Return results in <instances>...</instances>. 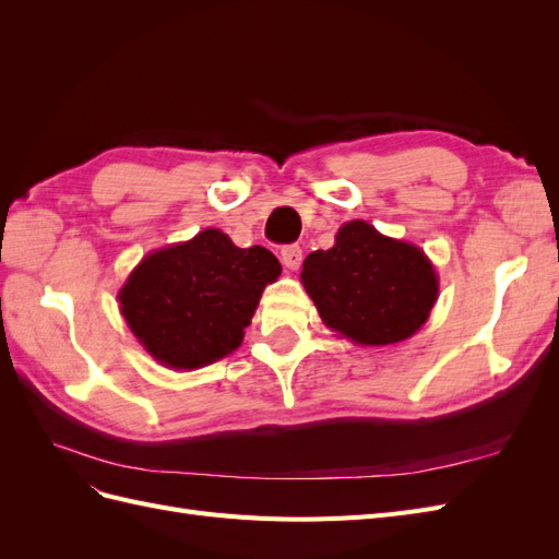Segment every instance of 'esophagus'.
Returning <instances> with one entry per match:
<instances>
[{
    "mask_svg": "<svg viewBox=\"0 0 559 559\" xmlns=\"http://www.w3.org/2000/svg\"><path fill=\"white\" fill-rule=\"evenodd\" d=\"M282 263L289 270H298L302 263V249L298 245L282 247Z\"/></svg>",
    "mask_w": 559,
    "mask_h": 559,
    "instance_id": "obj_1",
    "label": "esophagus"
}]
</instances>
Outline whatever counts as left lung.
<instances>
[{
    "instance_id": "8db88e82",
    "label": "left lung",
    "mask_w": 559,
    "mask_h": 559,
    "mask_svg": "<svg viewBox=\"0 0 559 559\" xmlns=\"http://www.w3.org/2000/svg\"><path fill=\"white\" fill-rule=\"evenodd\" d=\"M300 282L331 331L359 345H394L429 319L438 277L419 247L349 222L331 249L302 261Z\"/></svg>"
}]
</instances>
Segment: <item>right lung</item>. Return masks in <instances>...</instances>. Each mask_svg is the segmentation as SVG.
Listing matches in <instances>:
<instances>
[{"label": "right lung", "mask_w": 559, "mask_h": 559, "mask_svg": "<svg viewBox=\"0 0 559 559\" xmlns=\"http://www.w3.org/2000/svg\"><path fill=\"white\" fill-rule=\"evenodd\" d=\"M282 265L265 247H235L207 228L148 253L118 292L121 312L144 349L170 368L193 370L242 345L265 284Z\"/></svg>", "instance_id": "right-lung-1"}]
</instances>
